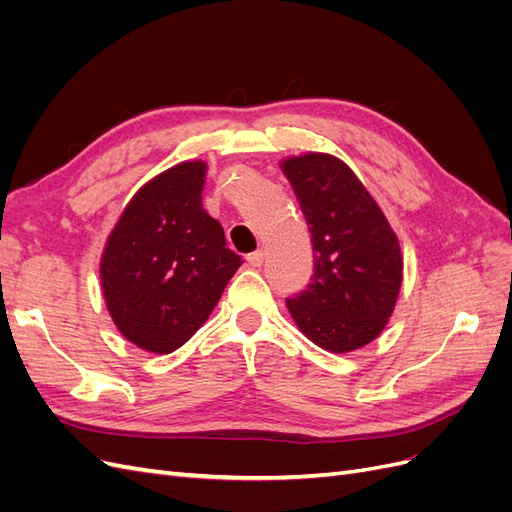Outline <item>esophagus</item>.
<instances>
[{"label": "esophagus", "mask_w": 512, "mask_h": 512, "mask_svg": "<svg viewBox=\"0 0 512 512\" xmlns=\"http://www.w3.org/2000/svg\"><path fill=\"white\" fill-rule=\"evenodd\" d=\"M262 260H265V250H256L252 254H247V262H250L252 267H260Z\"/></svg>", "instance_id": "esophagus-1"}]
</instances>
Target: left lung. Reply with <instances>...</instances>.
<instances>
[{
	"instance_id": "left-lung-1",
	"label": "left lung",
	"mask_w": 512,
	"mask_h": 512,
	"mask_svg": "<svg viewBox=\"0 0 512 512\" xmlns=\"http://www.w3.org/2000/svg\"><path fill=\"white\" fill-rule=\"evenodd\" d=\"M312 232L314 275L288 312L307 339L350 352L380 335L404 277L391 224L350 166L329 153L282 162Z\"/></svg>"
}]
</instances>
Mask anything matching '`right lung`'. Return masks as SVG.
<instances>
[{"label": "right lung", "instance_id": "obj_1", "mask_svg": "<svg viewBox=\"0 0 512 512\" xmlns=\"http://www.w3.org/2000/svg\"><path fill=\"white\" fill-rule=\"evenodd\" d=\"M205 162L153 177L123 209L106 241L100 277L106 307L138 348L168 354L203 327L243 258L203 209Z\"/></svg>", "mask_w": 512, "mask_h": 512}]
</instances>
